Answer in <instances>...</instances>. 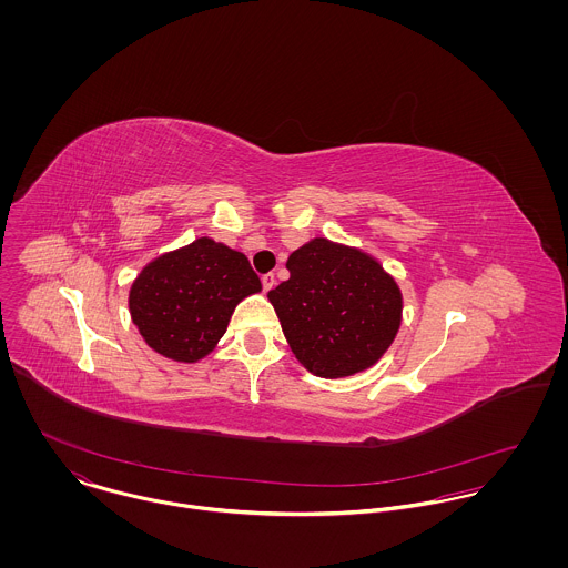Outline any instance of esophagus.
Listing matches in <instances>:
<instances>
[{
    "label": "esophagus",
    "mask_w": 568,
    "mask_h": 568,
    "mask_svg": "<svg viewBox=\"0 0 568 568\" xmlns=\"http://www.w3.org/2000/svg\"><path fill=\"white\" fill-rule=\"evenodd\" d=\"M273 286H275V275H273V273L262 275V288H264V293H268Z\"/></svg>",
    "instance_id": "1"
}]
</instances>
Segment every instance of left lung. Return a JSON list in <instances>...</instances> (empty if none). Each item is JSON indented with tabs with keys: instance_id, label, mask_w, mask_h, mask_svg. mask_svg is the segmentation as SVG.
Here are the masks:
<instances>
[{
	"instance_id": "left-lung-1",
	"label": "left lung",
	"mask_w": 568,
	"mask_h": 568,
	"mask_svg": "<svg viewBox=\"0 0 568 568\" xmlns=\"http://www.w3.org/2000/svg\"><path fill=\"white\" fill-rule=\"evenodd\" d=\"M291 277L268 291L297 361L322 378L372 367L403 322V293L372 255L315 239L291 253Z\"/></svg>"
}]
</instances>
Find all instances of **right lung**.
Segmentation results:
<instances>
[{
	"instance_id": "obj_1",
	"label": "right lung",
	"mask_w": 568,
	"mask_h": 568,
	"mask_svg": "<svg viewBox=\"0 0 568 568\" xmlns=\"http://www.w3.org/2000/svg\"><path fill=\"white\" fill-rule=\"evenodd\" d=\"M260 291L244 253L199 239L142 268L129 293V311L155 352L196 363L216 347L234 308Z\"/></svg>"
}]
</instances>
